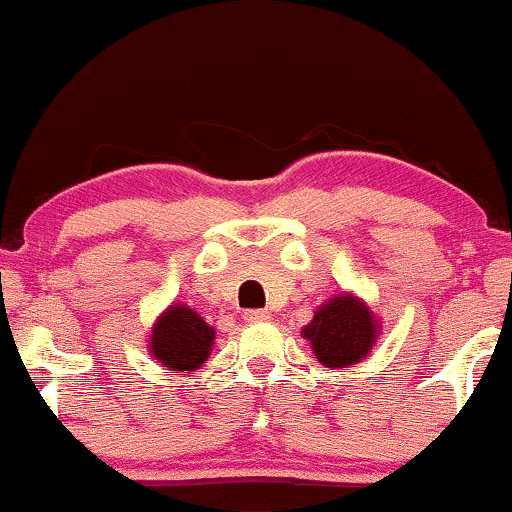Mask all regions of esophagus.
Masks as SVG:
<instances>
[{"label":"esophagus","mask_w":512,"mask_h":512,"mask_svg":"<svg viewBox=\"0 0 512 512\" xmlns=\"http://www.w3.org/2000/svg\"><path fill=\"white\" fill-rule=\"evenodd\" d=\"M269 318H271V315H269V311H264V308H255V311L243 313V320H246V322H264Z\"/></svg>","instance_id":"esophagus-1"}]
</instances>
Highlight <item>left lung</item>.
<instances>
[{
    "label": "left lung",
    "mask_w": 512,
    "mask_h": 512,
    "mask_svg": "<svg viewBox=\"0 0 512 512\" xmlns=\"http://www.w3.org/2000/svg\"><path fill=\"white\" fill-rule=\"evenodd\" d=\"M380 334V325L371 308L355 294H336L315 311L311 325L301 336L311 341L315 357L329 369L362 362Z\"/></svg>",
    "instance_id": "8db88e82"
}]
</instances>
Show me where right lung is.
Returning a JSON list of instances; mask_svg holds the SVG:
<instances>
[{"label": "right lung", "instance_id": "add662e5", "mask_svg": "<svg viewBox=\"0 0 512 512\" xmlns=\"http://www.w3.org/2000/svg\"><path fill=\"white\" fill-rule=\"evenodd\" d=\"M215 329L197 311L174 304L155 320L150 331V352L169 371H194L211 355Z\"/></svg>", "mask_w": 512, "mask_h": 512}]
</instances>
